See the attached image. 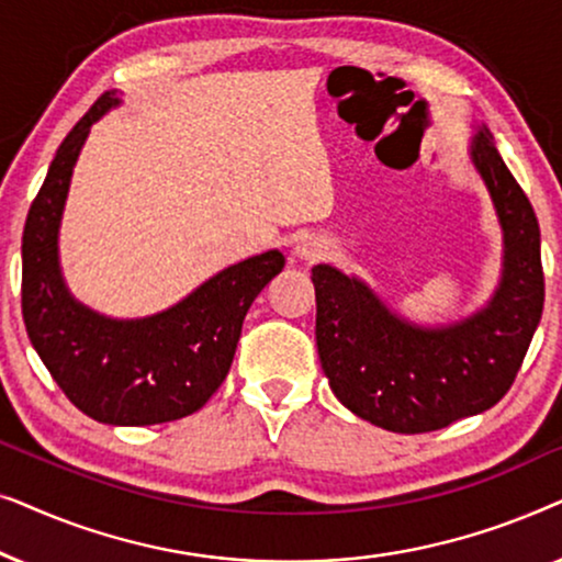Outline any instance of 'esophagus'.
I'll use <instances>...</instances> for the list:
<instances>
[{
  "instance_id": "34e87169",
  "label": "esophagus",
  "mask_w": 562,
  "mask_h": 562,
  "mask_svg": "<svg viewBox=\"0 0 562 562\" xmlns=\"http://www.w3.org/2000/svg\"><path fill=\"white\" fill-rule=\"evenodd\" d=\"M294 252H296V258L306 260V263H317V260H322V258L327 256V243L322 240V237H317V235H306V237H302V240L296 243Z\"/></svg>"
}]
</instances>
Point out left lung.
Wrapping results in <instances>:
<instances>
[{
  "label": "left lung",
  "instance_id": "left-lung-1",
  "mask_svg": "<svg viewBox=\"0 0 562 562\" xmlns=\"http://www.w3.org/2000/svg\"><path fill=\"white\" fill-rule=\"evenodd\" d=\"M504 233L502 281L483 310L440 327L398 317L356 276L319 263L317 350L329 389L360 419L419 435L494 406L517 379L542 317L540 225L486 125L471 140Z\"/></svg>",
  "mask_w": 562,
  "mask_h": 562
}]
</instances>
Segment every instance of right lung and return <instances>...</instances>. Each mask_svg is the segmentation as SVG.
I'll return each mask as SVG.
<instances>
[{
	"label": "right lung",
	"instance_id": "right-lung-1",
	"mask_svg": "<svg viewBox=\"0 0 562 562\" xmlns=\"http://www.w3.org/2000/svg\"><path fill=\"white\" fill-rule=\"evenodd\" d=\"M117 104V94L104 91L76 122L30 206L22 233V319L76 409L104 425L145 427L189 417L210 402L233 366L245 314L286 260L279 250L260 252L143 319H112L76 302L60 276L58 227L83 140Z\"/></svg>",
	"mask_w": 562,
	"mask_h": 562
}]
</instances>
